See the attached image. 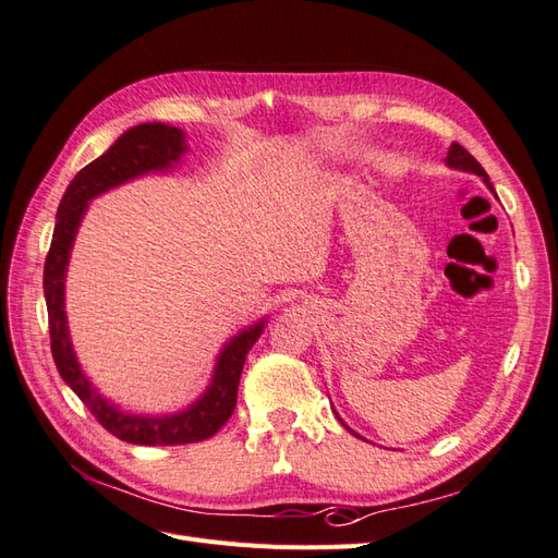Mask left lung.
Wrapping results in <instances>:
<instances>
[{"label":"left lung","mask_w":558,"mask_h":558,"mask_svg":"<svg viewBox=\"0 0 558 558\" xmlns=\"http://www.w3.org/2000/svg\"><path fill=\"white\" fill-rule=\"evenodd\" d=\"M445 165L447 167H451V170H461V172H472V174H477V177H482V181L486 183V189L488 191H492L494 195H496V191H494V185H492V181H488V174L484 172V167L475 160V158H472L470 154H468V150L461 146V144H451L449 146V154H447V158H445ZM498 197V195H496ZM337 414V412H335ZM337 418H340V416H337ZM342 421V418H340ZM342 426L349 430V433H353L347 424H344V421H342ZM353 435H356V437H361L359 433H353ZM361 440H363V437H361Z\"/></svg>","instance_id":"8db88e82"}]
</instances>
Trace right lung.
I'll list each match as a JSON object with an SVG mask.
<instances>
[{
  "mask_svg": "<svg viewBox=\"0 0 558 558\" xmlns=\"http://www.w3.org/2000/svg\"><path fill=\"white\" fill-rule=\"evenodd\" d=\"M189 150L185 132L165 123H142L134 125L113 142L107 154L93 160L90 165L74 177L66 185L60 199L53 242L44 265V295L48 307V328H50V351L60 377L81 402L93 412V416L102 424L118 440L130 445L167 447V445H191L211 437L221 428L238 404V386L242 369L246 363V353L258 342L267 320L244 328L232 337L230 342L216 356L214 375L193 404L174 414H132L123 412L118 404L107 400L97 391L93 381L83 375L76 351L72 347L70 326H66L64 312V279L66 265L74 248V240L83 216L88 211L90 199L102 195L116 185L128 183L137 177L150 172L172 170L181 156Z\"/></svg>",
  "mask_w": 558,
  "mask_h": 558,
  "instance_id": "right-lung-1",
  "label": "right lung"
}]
</instances>
